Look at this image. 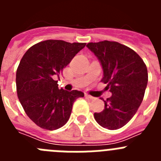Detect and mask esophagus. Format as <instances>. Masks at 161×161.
<instances>
[{"instance_id": "obj_1", "label": "esophagus", "mask_w": 161, "mask_h": 161, "mask_svg": "<svg viewBox=\"0 0 161 161\" xmlns=\"http://www.w3.org/2000/svg\"><path fill=\"white\" fill-rule=\"evenodd\" d=\"M85 96L86 97L89 98V99H94V97H92V96H91V95L88 94V93H85Z\"/></svg>"}]
</instances>
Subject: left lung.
Wrapping results in <instances>:
<instances>
[{"instance_id":"1","label":"left lung","mask_w":161,"mask_h":161,"mask_svg":"<svg viewBox=\"0 0 161 161\" xmlns=\"http://www.w3.org/2000/svg\"><path fill=\"white\" fill-rule=\"evenodd\" d=\"M100 61L101 81L107 84L112 96L104 100L105 109L94 113L98 124L109 130L123 127L142 103L148 75L146 64L135 51L118 42L102 41L86 45Z\"/></svg>"}]
</instances>
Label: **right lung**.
I'll return each instance as SVG.
<instances>
[{
	"instance_id": "add662e5",
	"label": "right lung",
	"mask_w": 161,
	"mask_h": 161,
	"mask_svg": "<svg viewBox=\"0 0 161 161\" xmlns=\"http://www.w3.org/2000/svg\"><path fill=\"white\" fill-rule=\"evenodd\" d=\"M85 42L45 40L30 47L16 73L17 93L25 114L41 128H60L69 119L74 102L81 91L59 89L63 69L85 47Z\"/></svg>"
}]
</instances>
